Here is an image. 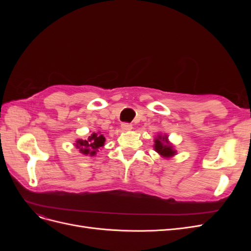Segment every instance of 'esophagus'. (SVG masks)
<instances>
[{"label": "esophagus", "instance_id": "34e87169", "mask_svg": "<svg viewBox=\"0 0 251 251\" xmlns=\"http://www.w3.org/2000/svg\"><path fill=\"white\" fill-rule=\"evenodd\" d=\"M121 131L123 132H127V131H131L132 130V125L131 124H126V123H125V124H123L121 125Z\"/></svg>", "mask_w": 251, "mask_h": 251}]
</instances>
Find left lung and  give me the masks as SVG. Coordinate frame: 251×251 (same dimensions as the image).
<instances>
[{"label":"left lung","instance_id":"1","mask_svg":"<svg viewBox=\"0 0 251 251\" xmlns=\"http://www.w3.org/2000/svg\"><path fill=\"white\" fill-rule=\"evenodd\" d=\"M154 149L159 155L164 158H170L173 157L174 155H176V151L174 150L172 143L169 142L168 136L166 135L162 136L160 134L157 136V138H155Z\"/></svg>","mask_w":251,"mask_h":251}]
</instances>
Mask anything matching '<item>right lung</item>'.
Instances as JSON below:
<instances>
[{
	"mask_svg": "<svg viewBox=\"0 0 251 251\" xmlns=\"http://www.w3.org/2000/svg\"><path fill=\"white\" fill-rule=\"evenodd\" d=\"M104 141L105 138L103 137V135L93 133L91 134L86 140L78 139L76 143H75V147H76L80 153L83 155L94 156L96 154V151H98V150L104 146Z\"/></svg>",
	"mask_w": 251,
	"mask_h": 251,
	"instance_id": "1",
	"label": "right lung"
}]
</instances>
